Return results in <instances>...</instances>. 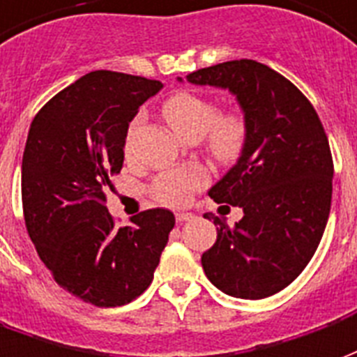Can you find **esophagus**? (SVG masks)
Wrapping results in <instances>:
<instances>
[{
	"instance_id": "esophagus-1",
	"label": "esophagus",
	"mask_w": 357,
	"mask_h": 357,
	"mask_svg": "<svg viewBox=\"0 0 357 357\" xmlns=\"http://www.w3.org/2000/svg\"><path fill=\"white\" fill-rule=\"evenodd\" d=\"M192 218H194L192 213H176V222H188Z\"/></svg>"
}]
</instances>
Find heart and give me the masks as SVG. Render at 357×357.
I'll use <instances>...</instances> for the list:
<instances>
[{
	"instance_id": "1",
	"label": "heart",
	"mask_w": 357,
	"mask_h": 357,
	"mask_svg": "<svg viewBox=\"0 0 357 357\" xmlns=\"http://www.w3.org/2000/svg\"><path fill=\"white\" fill-rule=\"evenodd\" d=\"M163 116L171 129L184 140L205 137L211 155L225 165H232L243 155L249 142V121L239 110L220 112L218 104L190 91H181L163 104ZM139 119L131 125V135ZM209 182V175L199 165L173 169L161 173L152 184L153 197L169 207H181L194 192Z\"/></svg>"
}]
</instances>
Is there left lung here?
<instances>
[{
  "label": "left lung",
  "instance_id": "8db88e82",
  "mask_svg": "<svg viewBox=\"0 0 357 357\" xmlns=\"http://www.w3.org/2000/svg\"><path fill=\"white\" fill-rule=\"evenodd\" d=\"M194 85L228 89L249 121L238 163L209 190L238 205L230 228L205 215L217 241L202 257L209 282L238 298H266L295 282L316 253L331 211L333 158L310 100L266 64L241 59L186 75Z\"/></svg>",
  "mask_w": 357,
  "mask_h": 357
}]
</instances>
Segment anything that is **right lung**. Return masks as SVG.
<instances>
[{"mask_svg": "<svg viewBox=\"0 0 357 357\" xmlns=\"http://www.w3.org/2000/svg\"><path fill=\"white\" fill-rule=\"evenodd\" d=\"M163 85L96 70L54 95L28 132L22 209L30 239L54 282L85 303L110 308L142 295L175 226L167 209H148L116 228L106 207L123 167L129 121Z\"/></svg>", "mask_w": 357, "mask_h": 357, "instance_id": "right-lung-1", "label": "right lung"}]
</instances>
